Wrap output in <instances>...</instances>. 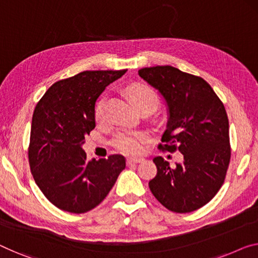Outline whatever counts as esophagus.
I'll use <instances>...</instances> for the list:
<instances>
[{
	"mask_svg": "<svg viewBox=\"0 0 258 258\" xmlns=\"http://www.w3.org/2000/svg\"><path fill=\"white\" fill-rule=\"evenodd\" d=\"M144 161V159H141V157H130V159H127V164H136V163H140Z\"/></svg>",
	"mask_w": 258,
	"mask_h": 258,
	"instance_id": "obj_1",
	"label": "esophagus"
}]
</instances>
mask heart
<instances>
[{
    "label": "heart",
    "mask_w": 258,
    "mask_h": 258,
    "mask_svg": "<svg viewBox=\"0 0 258 258\" xmlns=\"http://www.w3.org/2000/svg\"><path fill=\"white\" fill-rule=\"evenodd\" d=\"M128 92L133 101L136 102L137 106H152L153 109L157 104V95L151 87L144 83L133 84L128 88ZM106 104L107 97L103 96L98 99L95 107V117L97 121H103L106 114ZM148 133L144 131H132L122 130L114 136L112 145L119 152L126 154H139L144 149V146L148 140Z\"/></svg>",
    "instance_id": "1"
}]
</instances>
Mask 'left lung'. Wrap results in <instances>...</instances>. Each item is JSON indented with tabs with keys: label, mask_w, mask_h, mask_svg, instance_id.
Returning <instances> with one entry per match:
<instances>
[{
	"label": "left lung",
	"mask_w": 258,
	"mask_h": 258,
	"mask_svg": "<svg viewBox=\"0 0 258 258\" xmlns=\"http://www.w3.org/2000/svg\"><path fill=\"white\" fill-rule=\"evenodd\" d=\"M139 76L159 91L168 120L160 149L183 154L171 167L154 157L157 174L149 189L164 207L189 213L212 199L225 180L230 160L225 106L205 80L171 66L142 68Z\"/></svg>",
	"instance_id": "left-lung-1"
}]
</instances>
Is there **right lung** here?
Masks as SVG:
<instances>
[{"mask_svg": "<svg viewBox=\"0 0 258 258\" xmlns=\"http://www.w3.org/2000/svg\"><path fill=\"white\" fill-rule=\"evenodd\" d=\"M124 71H86L57 81L33 111L29 147L31 172L57 209L86 213L99 205L125 169L121 155L88 160L82 148L96 126L95 104Z\"/></svg>", "mask_w": 258, "mask_h": 258, "instance_id": "1", "label": "right lung"}]
</instances>
